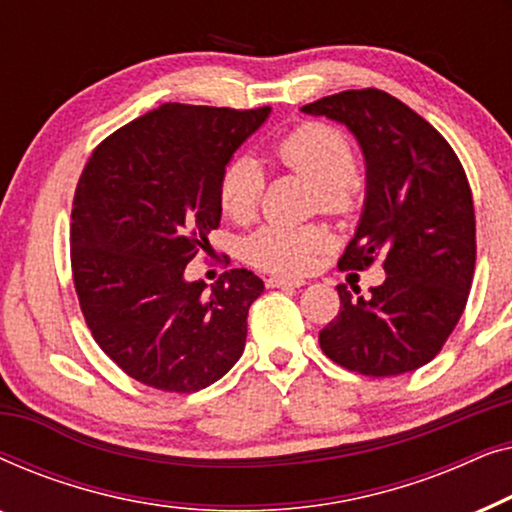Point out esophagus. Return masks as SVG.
I'll return each mask as SVG.
<instances>
[{"mask_svg": "<svg viewBox=\"0 0 512 512\" xmlns=\"http://www.w3.org/2000/svg\"><path fill=\"white\" fill-rule=\"evenodd\" d=\"M268 289H300L305 286V279H291V277H268L265 279Z\"/></svg>", "mask_w": 512, "mask_h": 512, "instance_id": "obj_1", "label": "esophagus"}]
</instances>
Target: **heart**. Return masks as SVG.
<instances>
[{
  "mask_svg": "<svg viewBox=\"0 0 512 512\" xmlns=\"http://www.w3.org/2000/svg\"><path fill=\"white\" fill-rule=\"evenodd\" d=\"M272 156L286 170L303 174L317 184V207L326 214H345L352 207V181L359 156L345 132L335 125L310 121L298 125L272 146ZM263 191V172L254 158L230 160L219 179L223 212L235 221L256 214ZM331 235L321 226H263L244 242V258L256 268L277 275H303L328 249Z\"/></svg>",
  "mask_w": 512,
  "mask_h": 512,
  "instance_id": "b5f03b06",
  "label": "heart"
}]
</instances>
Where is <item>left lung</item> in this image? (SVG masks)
Masks as SVG:
<instances>
[{
	"instance_id": "8db88e82",
	"label": "left lung",
	"mask_w": 512,
	"mask_h": 512,
	"mask_svg": "<svg viewBox=\"0 0 512 512\" xmlns=\"http://www.w3.org/2000/svg\"><path fill=\"white\" fill-rule=\"evenodd\" d=\"M303 111L347 125L366 158L363 214L338 265L380 261L387 272L368 298L338 286L340 314L319 345L354 373H410L443 349L471 291L475 212L464 167L431 123L384 90H345Z\"/></svg>"
}]
</instances>
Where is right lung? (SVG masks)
I'll return each instance as SVG.
<instances>
[{"label":"right lung","instance_id":"add662e5","mask_svg":"<svg viewBox=\"0 0 512 512\" xmlns=\"http://www.w3.org/2000/svg\"><path fill=\"white\" fill-rule=\"evenodd\" d=\"M268 116L167 102L109 135L83 167L69 228L76 296L102 352L146 387L200 391L244 352L261 279L235 268L207 291L184 272L212 249L223 170Z\"/></svg>","mask_w":512,"mask_h":512}]
</instances>
